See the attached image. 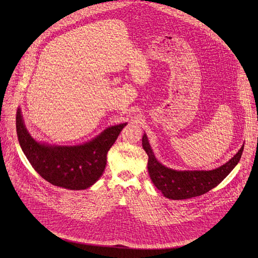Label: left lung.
I'll return each mask as SVG.
<instances>
[{"label": "left lung", "instance_id": "obj_1", "mask_svg": "<svg viewBox=\"0 0 258 258\" xmlns=\"http://www.w3.org/2000/svg\"><path fill=\"white\" fill-rule=\"evenodd\" d=\"M142 146L148 156L147 168L154 185L164 197L171 200L190 199L211 190L236 166L243 151L242 145L231 160L213 170L178 171L167 168L157 161L145 134L142 137Z\"/></svg>", "mask_w": 258, "mask_h": 258}]
</instances>
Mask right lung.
<instances>
[{"label":"right lung","instance_id":"1","mask_svg":"<svg viewBox=\"0 0 258 258\" xmlns=\"http://www.w3.org/2000/svg\"><path fill=\"white\" fill-rule=\"evenodd\" d=\"M126 123L111 126L97 138L79 146H49L36 142L27 132L21 110L17 113V134L25 156L35 171L51 183L71 190L92 186L106 165V154Z\"/></svg>","mask_w":258,"mask_h":258}]
</instances>
